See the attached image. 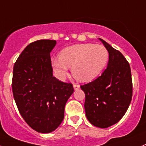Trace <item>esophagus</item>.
<instances>
[{"mask_svg":"<svg viewBox=\"0 0 146 146\" xmlns=\"http://www.w3.org/2000/svg\"><path fill=\"white\" fill-rule=\"evenodd\" d=\"M73 87H74V89L75 90H78L79 88H80V84H73Z\"/></svg>","mask_w":146,"mask_h":146,"instance_id":"1","label":"esophagus"}]
</instances>
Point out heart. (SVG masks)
<instances>
[{
	"instance_id": "b5f03b06",
	"label": "heart",
	"mask_w": 146,
	"mask_h": 146,
	"mask_svg": "<svg viewBox=\"0 0 146 146\" xmlns=\"http://www.w3.org/2000/svg\"><path fill=\"white\" fill-rule=\"evenodd\" d=\"M109 58V51L103 46L76 44L64 48L59 58L52 59L51 64L60 80L66 77L68 67H70L76 80L90 82L101 74L108 64Z\"/></svg>"
}]
</instances>
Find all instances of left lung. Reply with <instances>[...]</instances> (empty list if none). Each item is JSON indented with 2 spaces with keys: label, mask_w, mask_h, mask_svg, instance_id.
<instances>
[{
  "label": "left lung",
  "mask_w": 146,
  "mask_h": 146,
  "mask_svg": "<svg viewBox=\"0 0 146 146\" xmlns=\"http://www.w3.org/2000/svg\"><path fill=\"white\" fill-rule=\"evenodd\" d=\"M110 54L107 69L95 80L81 85L86 116L91 124L106 128L123 117L132 100L133 82L128 62L118 50L100 38Z\"/></svg>",
  "instance_id": "left-lung-1"
}]
</instances>
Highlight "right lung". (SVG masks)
<instances>
[{
  "label": "right lung",
  "instance_id": "obj_1",
  "mask_svg": "<svg viewBox=\"0 0 146 146\" xmlns=\"http://www.w3.org/2000/svg\"><path fill=\"white\" fill-rule=\"evenodd\" d=\"M55 40L31 43L13 66L12 90L21 115L38 133L54 131L64 117V107L74 88L53 77L50 52Z\"/></svg>",
  "mask_w": 146,
  "mask_h": 146
}]
</instances>
